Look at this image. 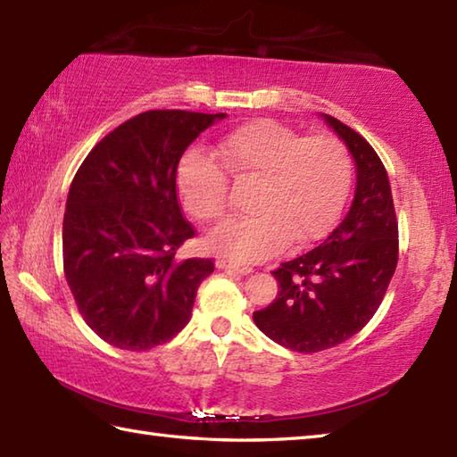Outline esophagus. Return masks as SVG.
<instances>
[{
	"instance_id": "34e87169",
	"label": "esophagus",
	"mask_w": 457,
	"mask_h": 457,
	"mask_svg": "<svg viewBox=\"0 0 457 457\" xmlns=\"http://www.w3.org/2000/svg\"><path fill=\"white\" fill-rule=\"evenodd\" d=\"M215 265H218L220 270L236 271V273H242V276H245V273H252V271H253V268H250V265H244V263L226 260V257H218V260H215Z\"/></svg>"
}]
</instances>
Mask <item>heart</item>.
<instances>
[{
    "label": "heart",
    "mask_w": 457,
    "mask_h": 457,
    "mask_svg": "<svg viewBox=\"0 0 457 457\" xmlns=\"http://www.w3.org/2000/svg\"><path fill=\"white\" fill-rule=\"evenodd\" d=\"M213 160L187 152L178 165V192L197 221L226 215L229 176L257 181L252 218L223 221L207 245L242 262L265 260L294 244L321 237L342 212L352 184L350 152L329 134L303 137L276 120L237 128L218 144Z\"/></svg>",
    "instance_id": "obj_1"
}]
</instances>
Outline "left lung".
I'll return each mask as SVG.
<instances>
[{
	"label": "left lung",
	"mask_w": 457,
	"mask_h": 457,
	"mask_svg": "<svg viewBox=\"0 0 457 457\" xmlns=\"http://www.w3.org/2000/svg\"><path fill=\"white\" fill-rule=\"evenodd\" d=\"M355 160L350 212L312 252L273 270L279 294L253 321L273 342L300 353L336 347L366 328L397 265V218L384 163L366 137L331 115Z\"/></svg>",
	"instance_id": "left-lung-1"
}]
</instances>
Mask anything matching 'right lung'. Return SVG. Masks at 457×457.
Segmentation results:
<instances>
[{
    "instance_id": "obj_1",
    "label": "right lung",
    "mask_w": 457,
    "mask_h": 457,
    "mask_svg": "<svg viewBox=\"0 0 457 457\" xmlns=\"http://www.w3.org/2000/svg\"><path fill=\"white\" fill-rule=\"evenodd\" d=\"M226 113L149 110L94 145L71 181L63 273L81 318L110 345L145 352L192 318L212 257L178 262L195 228L181 215L178 163Z\"/></svg>"
}]
</instances>
